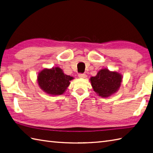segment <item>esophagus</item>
<instances>
[{
  "label": "esophagus",
  "mask_w": 153,
  "mask_h": 153,
  "mask_svg": "<svg viewBox=\"0 0 153 153\" xmlns=\"http://www.w3.org/2000/svg\"><path fill=\"white\" fill-rule=\"evenodd\" d=\"M78 77H79V78H87V75L85 74H79L78 75Z\"/></svg>",
  "instance_id": "esophagus-1"
}]
</instances>
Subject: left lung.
I'll use <instances>...</instances> for the list:
<instances>
[{"mask_svg": "<svg viewBox=\"0 0 153 153\" xmlns=\"http://www.w3.org/2000/svg\"><path fill=\"white\" fill-rule=\"evenodd\" d=\"M91 86L99 96L107 98L118 91L122 82V75L107 68L99 70L96 76L90 78Z\"/></svg>", "mask_w": 153, "mask_h": 153, "instance_id": "8db88e82", "label": "left lung"}]
</instances>
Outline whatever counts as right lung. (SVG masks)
<instances>
[{
    "mask_svg": "<svg viewBox=\"0 0 153 153\" xmlns=\"http://www.w3.org/2000/svg\"><path fill=\"white\" fill-rule=\"evenodd\" d=\"M74 79L63 72L59 67L51 69L44 68L37 76V83L40 88L49 95L56 96L62 95L66 92L70 81Z\"/></svg>",
    "mask_w": 153,
    "mask_h": 153,
    "instance_id": "add662e5",
    "label": "right lung"
}]
</instances>
